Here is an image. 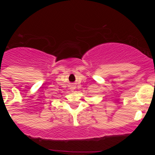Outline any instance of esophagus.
<instances>
[{"label":"esophagus","instance_id":"obj_1","mask_svg":"<svg viewBox=\"0 0 155 155\" xmlns=\"http://www.w3.org/2000/svg\"><path fill=\"white\" fill-rule=\"evenodd\" d=\"M71 90H74V86H72L71 87Z\"/></svg>","mask_w":155,"mask_h":155}]
</instances>
